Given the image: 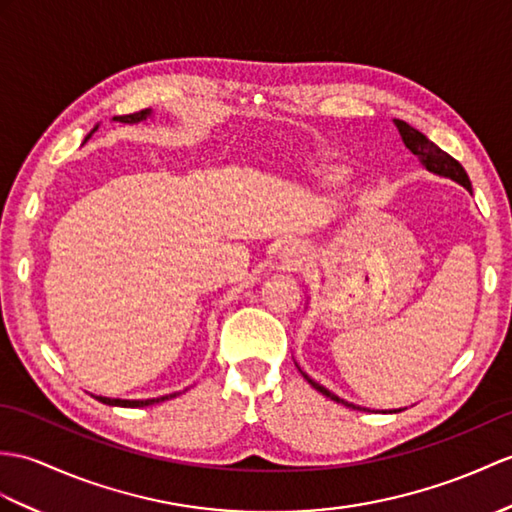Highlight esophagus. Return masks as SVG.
Wrapping results in <instances>:
<instances>
[{
	"label": "esophagus",
	"mask_w": 512,
	"mask_h": 512,
	"mask_svg": "<svg viewBox=\"0 0 512 512\" xmlns=\"http://www.w3.org/2000/svg\"><path fill=\"white\" fill-rule=\"evenodd\" d=\"M279 257L283 261V266L288 270H303L307 264H310V251H307V248L299 242L285 244L281 248Z\"/></svg>",
	"instance_id": "34e87169"
}]
</instances>
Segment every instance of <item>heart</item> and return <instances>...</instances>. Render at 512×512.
<instances>
[{"instance_id":"1","label":"heart","mask_w":512,"mask_h":512,"mask_svg":"<svg viewBox=\"0 0 512 512\" xmlns=\"http://www.w3.org/2000/svg\"><path fill=\"white\" fill-rule=\"evenodd\" d=\"M318 174L325 183H340L349 176V165H344L340 161H325L318 168Z\"/></svg>"}]
</instances>
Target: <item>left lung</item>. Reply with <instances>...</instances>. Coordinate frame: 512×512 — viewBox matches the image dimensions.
I'll return each mask as SVG.
<instances>
[{
	"mask_svg": "<svg viewBox=\"0 0 512 512\" xmlns=\"http://www.w3.org/2000/svg\"><path fill=\"white\" fill-rule=\"evenodd\" d=\"M395 126H397V130H399L403 144H406V148H408L412 154H417V159L421 161V165H423V168H425L427 172H432V174H436V176L451 178V181H456L458 185L465 187L469 194L473 192V189H471V181H469V176H467L465 168H462V165H460L454 157H449V154H447L445 150L438 148V146L434 144V141L427 139L423 133H419V130L412 128L410 124L401 122V120H395ZM296 368H299L301 375L307 379V384H312V388H316L318 392H323V395L329 397L331 401L342 403V406L353 408V410H366V408L355 406V403L344 401L342 397L334 395V392H331L329 388H325L323 384H318L316 379H312L310 375H307L299 364H296ZM392 412H401V410H392Z\"/></svg>",
	"mask_w": 512,
	"mask_h": 512,
	"instance_id": "obj_1",
	"label": "left lung"
}]
</instances>
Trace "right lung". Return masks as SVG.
I'll return each mask as SVG.
<instances>
[{
  "mask_svg": "<svg viewBox=\"0 0 512 512\" xmlns=\"http://www.w3.org/2000/svg\"><path fill=\"white\" fill-rule=\"evenodd\" d=\"M148 117H152V109H146V111H139V113H133V115H115L113 122H120V124H139V122H146ZM100 124H95V128L91 130V133L85 137V141L98 130ZM185 392V390H183ZM181 395V392H172V395H163V397H154V399H111V397H95L98 401L106 403V406H122V408H144V406H152V403H161L165 399H174Z\"/></svg>",
  "mask_w": 512,
  "mask_h": 512,
  "instance_id": "obj_1",
  "label": "right lung"
}]
</instances>
